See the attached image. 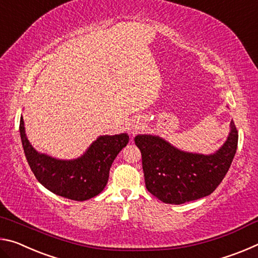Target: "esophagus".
<instances>
[{"instance_id": "esophagus-1", "label": "esophagus", "mask_w": 258, "mask_h": 258, "mask_svg": "<svg viewBox=\"0 0 258 258\" xmlns=\"http://www.w3.org/2000/svg\"><path fill=\"white\" fill-rule=\"evenodd\" d=\"M142 127V125L140 124V123H133L132 125H130V127H128V130H130V132L132 133V134H134L135 132H137V131H139L140 128Z\"/></svg>"}]
</instances>
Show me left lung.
<instances>
[{
    "instance_id": "left-lung-1",
    "label": "left lung",
    "mask_w": 258,
    "mask_h": 258,
    "mask_svg": "<svg viewBox=\"0 0 258 258\" xmlns=\"http://www.w3.org/2000/svg\"><path fill=\"white\" fill-rule=\"evenodd\" d=\"M135 145L141 151L148 191L165 204L180 205L209 196L228 173L238 147L233 120L223 146L214 154L189 152L152 134H139Z\"/></svg>"
}]
</instances>
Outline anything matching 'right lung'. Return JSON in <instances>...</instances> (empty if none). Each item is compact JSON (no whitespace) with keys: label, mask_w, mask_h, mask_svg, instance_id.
I'll return each mask as SVG.
<instances>
[{"label":"right lung","mask_w":258,"mask_h":258,"mask_svg":"<svg viewBox=\"0 0 258 258\" xmlns=\"http://www.w3.org/2000/svg\"><path fill=\"white\" fill-rule=\"evenodd\" d=\"M20 138L28 165L41 184L61 197L84 202L107 185L112 161L128 143L127 133L100 135L75 159H56L30 145L20 117Z\"/></svg>","instance_id":"add662e5"}]
</instances>
